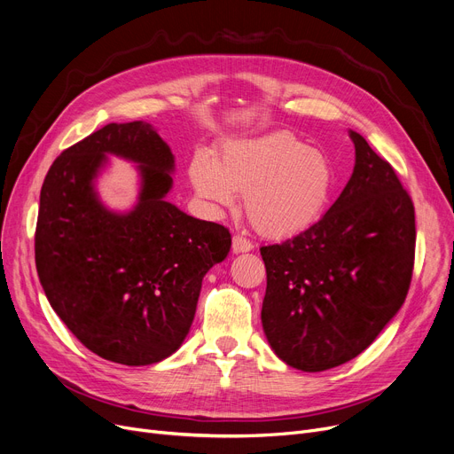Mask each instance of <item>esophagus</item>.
I'll use <instances>...</instances> for the list:
<instances>
[{"mask_svg": "<svg viewBox=\"0 0 454 454\" xmlns=\"http://www.w3.org/2000/svg\"><path fill=\"white\" fill-rule=\"evenodd\" d=\"M252 248H254V245L247 239V237H243V235L233 237V243H231L233 254H245V252H250Z\"/></svg>", "mask_w": 454, "mask_h": 454, "instance_id": "1", "label": "esophagus"}]
</instances>
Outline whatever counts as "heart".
I'll return each instance as SVG.
<instances>
[{"label":"heart","instance_id":"1","mask_svg":"<svg viewBox=\"0 0 454 454\" xmlns=\"http://www.w3.org/2000/svg\"><path fill=\"white\" fill-rule=\"evenodd\" d=\"M189 180L213 211L235 204L243 193L250 223L269 237H291L311 228L325 213L337 175L329 158L291 132L228 141L215 161L200 153Z\"/></svg>","mask_w":454,"mask_h":454}]
</instances>
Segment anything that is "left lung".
I'll list each match as a JSON object with an SVG mask.
<instances>
[{
  "label": "left lung",
  "mask_w": 454,
  "mask_h": 454,
  "mask_svg": "<svg viewBox=\"0 0 454 454\" xmlns=\"http://www.w3.org/2000/svg\"><path fill=\"white\" fill-rule=\"evenodd\" d=\"M355 167L340 197L309 230L261 247L267 293L261 322L272 351L301 372L363 353L407 298L414 206L392 165L349 130Z\"/></svg>",
  "instance_id": "left-lung-1"
}]
</instances>
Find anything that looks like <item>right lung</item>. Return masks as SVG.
Segmentation results:
<instances>
[{
  "label": "right lung",
  "instance_id": "obj_1",
  "mask_svg": "<svg viewBox=\"0 0 454 454\" xmlns=\"http://www.w3.org/2000/svg\"><path fill=\"white\" fill-rule=\"evenodd\" d=\"M108 155L137 163L138 202L108 210L94 182ZM175 156L145 121L110 123L66 149L40 191L35 259L43 293L95 355L147 366L173 355L193 324L206 272L231 235L167 202Z\"/></svg>",
  "mask_w": 454,
  "mask_h": 454
}]
</instances>
